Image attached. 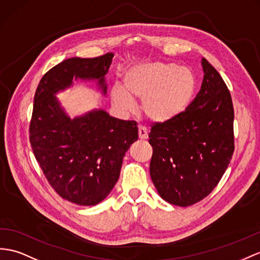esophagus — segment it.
I'll return each instance as SVG.
<instances>
[{
  "label": "esophagus",
  "instance_id": "34e87169",
  "mask_svg": "<svg viewBox=\"0 0 260 260\" xmlns=\"http://www.w3.org/2000/svg\"><path fill=\"white\" fill-rule=\"evenodd\" d=\"M138 132H139V138L141 139V140H145V139H148V136H149V132L147 130V128L145 126H142V125H139V129H138Z\"/></svg>",
  "mask_w": 260,
  "mask_h": 260
}]
</instances>
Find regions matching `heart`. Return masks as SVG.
Segmentation results:
<instances>
[{"label":"heart","mask_w":260,"mask_h":260,"mask_svg":"<svg viewBox=\"0 0 260 260\" xmlns=\"http://www.w3.org/2000/svg\"><path fill=\"white\" fill-rule=\"evenodd\" d=\"M123 86L115 85L111 100L120 110L135 109V99L142 101L145 116L155 122L178 118L192 103L196 78L188 67L174 62H148L130 67L123 76Z\"/></svg>","instance_id":"1"}]
</instances>
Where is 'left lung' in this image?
<instances>
[{
	"label": "left lung",
	"mask_w": 260,
	"mask_h": 260,
	"mask_svg": "<svg viewBox=\"0 0 260 260\" xmlns=\"http://www.w3.org/2000/svg\"><path fill=\"white\" fill-rule=\"evenodd\" d=\"M204 78L187 109L149 134L152 182L161 198L178 206L202 201L216 187L234 152V108L218 72L202 58Z\"/></svg>",
	"instance_id": "8db88e82"
}]
</instances>
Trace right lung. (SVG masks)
<instances>
[{
    "instance_id": "right-lung-1",
    "label": "right lung",
    "mask_w": 260,
    "mask_h": 260,
    "mask_svg": "<svg viewBox=\"0 0 260 260\" xmlns=\"http://www.w3.org/2000/svg\"><path fill=\"white\" fill-rule=\"evenodd\" d=\"M113 54L94 58L72 57L43 76L35 92L29 141L48 183L72 203L91 206L109 195L119 179L122 160L138 140L136 121L93 109L72 119L57 99L76 80H94L107 93L105 76Z\"/></svg>"
}]
</instances>
